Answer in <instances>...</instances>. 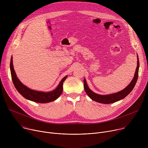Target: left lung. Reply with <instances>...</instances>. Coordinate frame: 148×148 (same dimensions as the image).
I'll return each instance as SVG.
<instances>
[{
	"label": "left lung",
	"instance_id": "1",
	"mask_svg": "<svg viewBox=\"0 0 148 148\" xmlns=\"http://www.w3.org/2000/svg\"><path fill=\"white\" fill-rule=\"evenodd\" d=\"M137 59H138L137 67L135 71V75H134V77L133 78V79L132 80V82L130 83V84L123 90L115 93L110 94V95H98V94L95 93V92H93L90 89V88L88 87L87 84L86 80L84 78V88L86 92L87 93V95L91 100L97 101L98 103H103V104L113 103L125 98L132 91V90L133 89L134 87H135L137 82V79L138 78V73H139V58H138V54H137Z\"/></svg>",
	"mask_w": 148,
	"mask_h": 148
}]
</instances>
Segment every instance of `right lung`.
Wrapping results in <instances>:
<instances>
[{
	"instance_id": "right-lung-1",
	"label": "right lung",
	"mask_w": 148,
	"mask_h": 148,
	"mask_svg": "<svg viewBox=\"0 0 148 148\" xmlns=\"http://www.w3.org/2000/svg\"><path fill=\"white\" fill-rule=\"evenodd\" d=\"M10 69L13 83L18 91L26 99L39 103H47L57 100L62 92L63 83L68 76L66 75L61 79L56 89L48 92H43L32 90L21 82L17 77L14 68H13L12 57L10 59Z\"/></svg>"
}]
</instances>
